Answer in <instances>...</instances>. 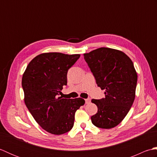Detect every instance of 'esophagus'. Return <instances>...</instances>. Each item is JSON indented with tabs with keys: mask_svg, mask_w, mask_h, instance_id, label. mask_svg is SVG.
Here are the masks:
<instances>
[{
	"mask_svg": "<svg viewBox=\"0 0 157 157\" xmlns=\"http://www.w3.org/2000/svg\"><path fill=\"white\" fill-rule=\"evenodd\" d=\"M91 101V98H88L85 99V102H86V104H88V103L90 102Z\"/></svg>",
	"mask_w": 157,
	"mask_h": 157,
	"instance_id": "1",
	"label": "esophagus"
}]
</instances>
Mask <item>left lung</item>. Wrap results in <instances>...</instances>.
<instances>
[{"label": "left lung", "instance_id": "8db88e82", "mask_svg": "<svg viewBox=\"0 0 157 157\" xmlns=\"http://www.w3.org/2000/svg\"><path fill=\"white\" fill-rule=\"evenodd\" d=\"M96 84L105 90V97L92 99L98 112L92 123L102 129L117 126L128 114L135 99L138 76L134 63L124 52L102 47L84 54Z\"/></svg>", "mask_w": 157, "mask_h": 157}]
</instances>
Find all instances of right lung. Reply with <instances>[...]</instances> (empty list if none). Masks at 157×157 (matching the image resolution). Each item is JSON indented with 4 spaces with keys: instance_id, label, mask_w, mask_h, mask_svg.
Returning a JSON list of instances; mask_svg holds the SVG:
<instances>
[{
    "instance_id": "right-lung-1",
    "label": "right lung",
    "mask_w": 157,
    "mask_h": 157,
    "mask_svg": "<svg viewBox=\"0 0 157 157\" xmlns=\"http://www.w3.org/2000/svg\"><path fill=\"white\" fill-rule=\"evenodd\" d=\"M80 55L43 53L33 59L22 77L25 104L36 121L51 134L70 131L75 113L85 101L63 98L59 94L67 84V75Z\"/></svg>"
}]
</instances>
